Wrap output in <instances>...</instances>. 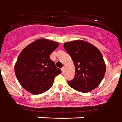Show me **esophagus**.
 Segmentation results:
<instances>
[{
    "label": "esophagus",
    "instance_id": "esophagus-1",
    "mask_svg": "<svg viewBox=\"0 0 122 122\" xmlns=\"http://www.w3.org/2000/svg\"><path fill=\"white\" fill-rule=\"evenodd\" d=\"M64 70H65V68H64V67H62V69H61V71H62V73L64 72Z\"/></svg>",
    "mask_w": 122,
    "mask_h": 122
}]
</instances>
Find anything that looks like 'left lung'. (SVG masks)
Here are the masks:
<instances>
[{
	"mask_svg": "<svg viewBox=\"0 0 122 122\" xmlns=\"http://www.w3.org/2000/svg\"><path fill=\"white\" fill-rule=\"evenodd\" d=\"M64 46L72 59L76 69L74 79L67 81L69 86L82 92H89L98 87L106 72L100 50L83 40L65 43Z\"/></svg>",
	"mask_w": 122,
	"mask_h": 122,
	"instance_id": "left-lung-1",
	"label": "left lung"
}]
</instances>
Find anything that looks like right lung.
I'll return each mask as SVG.
<instances>
[{"mask_svg":"<svg viewBox=\"0 0 122 122\" xmlns=\"http://www.w3.org/2000/svg\"><path fill=\"white\" fill-rule=\"evenodd\" d=\"M58 43L39 39L22 50L17 58L14 71L22 87L34 94H40L53 86L54 79L62 71L50 56Z\"/></svg>","mask_w":122,"mask_h":122,"instance_id":"1","label":"right lung"}]
</instances>
